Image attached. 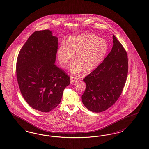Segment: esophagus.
<instances>
[{
	"label": "esophagus",
	"mask_w": 149,
	"mask_h": 149,
	"mask_svg": "<svg viewBox=\"0 0 149 149\" xmlns=\"http://www.w3.org/2000/svg\"><path fill=\"white\" fill-rule=\"evenodd\" d=\"M77 80H78V77H73V76L70 77V81L72 83L74 82L75 81H77Z\"/></svg>",
	"instance_id": "1"
}]
</instances>
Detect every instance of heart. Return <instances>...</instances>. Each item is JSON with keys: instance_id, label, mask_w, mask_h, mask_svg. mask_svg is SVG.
Listing matches in <instances>:
<instances>
[{"instance_id": "obj_1", "label": "heart", "mask_w": 149, "mask_h": 149, "mask_svg": "<svg viewBox=\"0 0 149 149\" xmlns=\"http://www.w3.org/2000/svg\"><path fill=\"white\" fill-rule=\"evenodd\" d=\"M108 50V44L104 39L92 33L69 36L57 50L59 63L62 67H67L77 52V61L72 64L70 70L78 74L91 71L97 68L104 59Z\"/></svg>"}]
</instances>
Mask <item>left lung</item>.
I'll list each match as a JSON object with an SVG mask.
<instances>
[{
	"mask_svg": "<svg viewBox=\"0 0 149 149\" xmlns=\"http://www.w3.org/2000/svg\"><path fill=\"white\" fill-rule=\"evenodd\" d=\"M113 48L97 68L83 80L86 87L84 105L94 113L111 107L121 95L126 81L128 63L126 50L114 35Z\"/></svg>",
	"mask_w": 149,
	"mask_h": 149,
	"instance_id": "8db88e82",
	"label": "left lung"
}]
</instances>
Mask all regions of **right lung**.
I'll list each match as a JSON object with an SVG mask.
<instances>
[{"mask_svg": "<svg viewBox=\"0 0 149 149\" xmlns=\"http://www.w3.org/2000/svg\"><path fill=\"white\" fill-rule=\"evenodd\" d=\"M58 38L49 29L34 32L18 54L16 77L23 98L47 113L58 105L70 77L55 65Z\"/></svg>", "mask_w": 149, "mask_h": 149, "instance_id": "obj_1", "label": "right lung"}]
</instances>
